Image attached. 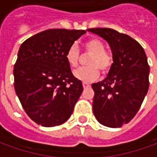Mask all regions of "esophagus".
Wrapping results in <instances>:
<instances>
[{
  "mask_svg": "<svg viewBox=\"0 0 157 157\" xmlns=\"http://www.w3.org/2000/svg\"><path fill=\"white\" fill-rule=\"evenodd\" d=\"M82 86H83V87H84V88H88V87L91 86L89 85L88 83H86V82H83V83H82Z\"/></svg>",
  "mask_w": 157,
  "mask_h": 157,
  "instance_id": "esophagus-1",
  "label": "esophagus"
}]
</instances>
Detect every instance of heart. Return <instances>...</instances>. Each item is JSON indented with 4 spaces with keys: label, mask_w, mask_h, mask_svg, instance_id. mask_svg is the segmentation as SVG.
<instances>
[{
    "label": "heart",
    "mask_w": 157,
    "mask_h": 157,
    "mask_svg": "<svg viewBox=\"0 0 157 157\" xmlns=\"http://www.w3.org/2000/svg\"><path fill=\"white\" fill-rule=\"evenodd\" d=\"M86 52L91 55L87 61L89 66L75 70L73 75L83 82L95 81L99 76V68L102 72L109 71L112 67L113 59L110 53L105 50V45L100 39H92L86 42ZM65 59L70 66L76 67L80 59V51L75 44H71L66 50Z\"/></svg>",
    "instance_id": "heart-1"
}]
</instances>
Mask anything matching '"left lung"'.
I'll list each match as a JSON object with an SVG mask.
<instances>
[{
	"label": "left lung",
	"mask_w": 157,
	"mask_h": 157,
	"mask_svg": "<svg viewBox=\"0 0 157 157\" xmlns=\"http://www.w3.org/2000/svg\"><path fill=\"white\" fill-rule=\"evenodd\" d=\"M109 43L112 67L103 81L93 83V113L104 126L119 128L134 118L149 89L150 66L144 48L127 34L106 28L87 29Z\"/></svg>",
	"instance_id": "1"
}]
</instances>
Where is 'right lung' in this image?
<instances>
[{
  "instance_id": "add662e5",
  "label": "right lung",
  "mask_w": 157,
  "mask_h": 157,
  "mask_svg": "<svg viewBox=\"0 0 157 157\" xmlns=\"http://www.w3.org/2000/svg\"><path fill=\"white\" fill-rule=\"evenodd\" d=\"M85 30L48 29L20 46L14 87L26 113L44 127L64 124L83 91L65 59L67 48Z\"/></svg>"
}]
</instances>
